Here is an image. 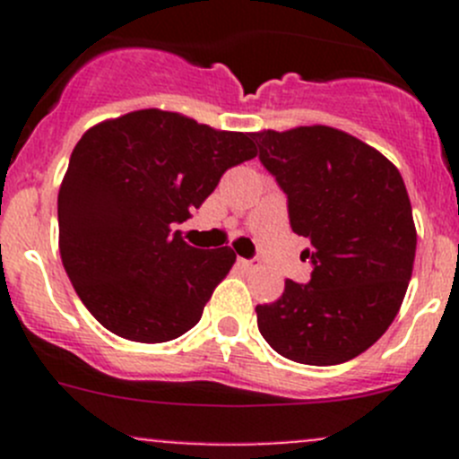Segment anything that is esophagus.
<instances>
[{
	"mask_svg": "<svg viewBox=\"0 0 459 459\" xmlns=\"http://www.w3.org/2000/svg\"><path fill=\"white\" fill-rule=\"evenodd\" d=\"M239 264H242L244 268H255V266H257V259H244V257H239Z\"/></svg>",
	"mask_w": 459,
	"mask_h": 459,
	"instance_id": "obj_1",
	"label": "esophagus"
}]
</instances>
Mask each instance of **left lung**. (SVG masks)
Returning a JSON list of instances; mask_svg holds the SVG:
<instances>
[{"label":"left lung","mask_w":459,"mask_h":459,"mask_svg":"<svg viewBox=\"0 0 459 459\" xmlns=\"http://www.w3.org/2000/svg\"><path fill=\"white\" fill-rule=\"evenodd\" d=\"M259 161L289 197L290 229L311 239L308 284L286 280L259 304L264 340L311 367L349 362L386 333L413 273L418 233L400 170L331 126L253 133Z\"/></svg>","instance_id":"1"}]
</instances>
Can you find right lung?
I'll list each match as a JSON object with an SVG mask.
<instances>
[{"instance_id": "1", "label": "right lung", "mask_w": 459, "mask_h": 459, "mask_svg": "<svg viewBox=\"0 0 459 459\" xmlns=\"http://www.w3.org/2000/svg\"><path fill=\"white\" fill-rule=\"evenodd\" d=\"M253 157L251 133L160 108L88 128L59 188V253L101 326L160 344L200 322L235 253L188 247L170 226L186 221L230 166Z\"/></svg>"}]
</instances>
